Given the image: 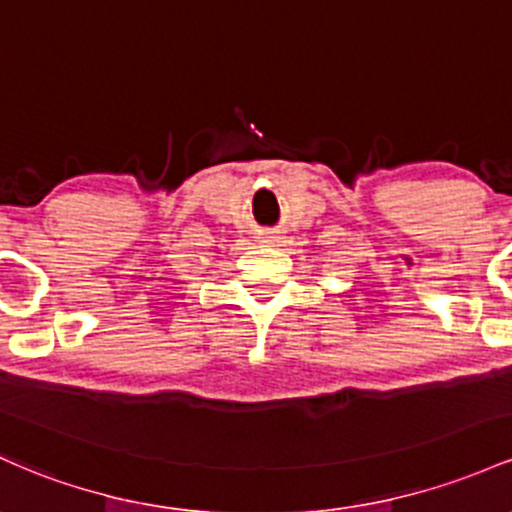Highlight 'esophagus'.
Instances as JSON below:
<instances>
[{
	"label": "esophagus",
	"mask_w": 512,
	"mask_h": 512,
	"mask_svg": "<svg viewBox=\"0 0 512 512\" xmlns=\"http://www.w3.org/2000/svg\"><path fill=\"white\" fill-rule=\"evenodd\" d=\"M262 243H267V245H274V243H277V238H274V235H265V238H262Z\"/></svg>",
	"instance_id": "1"
}]
</instances>
